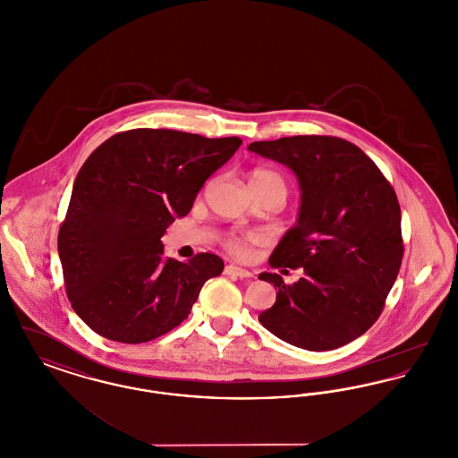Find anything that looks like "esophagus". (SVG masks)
I'll use <instances>...</instances> for the list:
<instances>
[{
	"instance_id": "34e87169",
	"label": "esophagus",
	"mask_w": 458,
	"mask_h": 458,
	"mask_svg": "<svg viewBox=\"0 0 458 458\" xmlns=\"http://www.w3.org/2000/svg\"><path fill=\"white\" fill-rule=\"evenodd\" d=\"M225 275H232V276H239V278H252V273L249 269H243L235 264H228L225 267Z\"/></svg>"
}]
</instances>
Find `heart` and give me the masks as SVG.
I'll use <instances>...</instances> for the list:
<instances>
[{"mask_svg": "<svg viewBox=\"0 0 458 458\" xmlns=\"http://www.w3.org/2000/svg\"><path fill=\"white\" fill-rule=\"evenodd\" d=\"M249 182H250V185H254V187H269V185H273V187H278L280 191H284V180H282V176L278 174H275V172H271V170H266V168H256V170H252L250 174H249ZM284 194H286V192H284ZM256 239H258L256 235H249V237H228V239L225 240V245H226L228 250H232L233 254L243 256V254L247 252V242Z\"/></svg>", "mask_w": 458, "mask_h": 458, "instance_id": "obj_1", "label": "heart"}]
</instances>
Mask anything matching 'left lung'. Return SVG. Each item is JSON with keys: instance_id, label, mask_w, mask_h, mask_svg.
<instances>
[{"instance_id": "1", "label": "left lung", "mask_w": 458, "mask_h": 458, "mask_svg": "<svg viewBox=\"0 0 458 458\" xmlns=\"http://www.w3.org/2000/svg\"><path fill=\"white\" fill-rule=\"evenodd\" d=\"M249 151L286 165L299 178L301 211L273 250V267H304L286 284L276 273V302L259 323L290 345L323 352L369 329L398 276L403 240L392 183L368 154L340 137L295 135L249 144Z\"/></svg>"}]
</instances>
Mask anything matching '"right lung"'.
<instances>
[{
	"label": "right lung",
	"mask_w": 458,
	"mask_h": 458,
	"mask_svg": "<svg viewBox=\"0 0 458 458\" xmlns=\"http://www.w3.org/2000/svg\"><path fill=\"white\" fill-rule=\"evenodd\" d=\"M240 144L239 137L133 129L89 156L58 252L68 301L92 331L144 344L189 318L202 284L221 275L225 262L209 252L187 262L165 258L161 237L189 215L204 182Z\"/></svg>",
	"instance_id": "right-lung-1"
}]
</instances>
